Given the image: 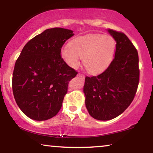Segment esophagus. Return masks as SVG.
<instances>
[{
    "mask_svg": "<svg viewBox=\"0 0 153 153\" xmlns=\"http://www.w3.org/2000/svg\"><path fill=\"white\" fill-rule=\"evenodd\" d=\"M78 76H80V77H81V78H84L85 77L84 75H83V74H81V73H79V74H78Z\"/></svg>",
    "mask_w": 153,
    "mask_h": 153,
    "instance_id": "obj_1",
    "label": "esophagus"
}]
</instances>
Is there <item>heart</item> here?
Listing matches in <instances>:
<instances>
[{"mask_svg": "<svg viewBox=\"0 0 153 153\" xmlns=\"http://www.w3.org/2000/svg\"><path fill=\"white\" fill-rule=\"evenodd\" d=\"M116 42L109 35H88L80 37L62 48L60 55L67 65L73 69L83 65L91 74L103 72L114 58Z\"/></svg>", "mask_w": 153, "mask_h": 153, "instance_id": "heart-1", "label": "heart"}]
</instances>
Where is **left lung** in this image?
<instances>
[{
	"mask_svg": "<svg viewBox=\"0 0 153 153\" xmlns=\"http://www.w3.org/2000/svg\"><path fill=\"white\" fill-rule=\"evenodd\" d=\"M116 42L115 57L99 75L86 76L83 87L89 114L99 120L116 118L130 105L139 81L137 50L122 32L108 29Z\"/></svg>",
	"mask_w": 153,
	"mask_h": 153,
	"instance_id": "left-lung-1",
	"label": "left lung"
}]
</instances>
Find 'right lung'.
Segmentation results:
<instances>
[{"instance_id": "add662e5", "label": "right lung", "mask_w": 153, "mask_h": 153, "mask_svg": "<svg viewBox=\"0 0 153 153\" xmlns=\"http://www.w3.org/2000/svg\"><path fill=\"white\" fill-rule=\"evenodd\" d=\"M73 31L62 28L45 30L28 41L16 60L12 91L22 112L35 120L55 116L61 108L68 83L77 72L60 55Z\"/></svg>"}]
</instances>
